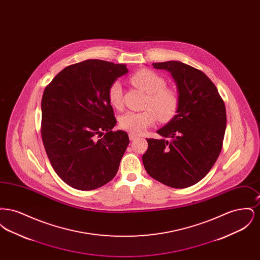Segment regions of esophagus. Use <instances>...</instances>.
<instances>
[{"instance_id": "obj_1", "label": "esophagus", "mask_w": 260, "mask_h": 260, "mask_svg": "<svg viewBox=\"0 0 260 260\" xmlns=\"http://www.w3.org/2000/svg\"><path fill=\"white\" fill-rule=\"evenodd\" d=\"M128 137H129V139L131 140H135L136 139V137H137V136L136 135H135V134H128Z\"/></svg>"}]
</instances>
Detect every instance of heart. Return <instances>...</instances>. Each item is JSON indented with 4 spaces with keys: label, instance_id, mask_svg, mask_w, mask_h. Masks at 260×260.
Here are the masks:
<instances>
[{
    "label": "heart",
    "instance_id": "obj_1",
    "mask_svg": "<svg viewBox=\"0 0 260 260\" xmlns=\"http://www.w3.org/2000/svg\"><path fill=\"white\" fill-rule=\"evenodd\" d=\"M135 87L146 94V108L142 112H126L120 118L119 124L124 131L140 135L153 125L158 119L161 122L171 120L177 111L179 99L177 93L172 89L165 87L166 82L161 76L148 70L141 69L133 75L129 79ZM122 85L120 82H114L108 89V99L113 107H122Z\"/></svg>",
    "mask_w": 260,
    "mask_h": 260
}]
</instances>
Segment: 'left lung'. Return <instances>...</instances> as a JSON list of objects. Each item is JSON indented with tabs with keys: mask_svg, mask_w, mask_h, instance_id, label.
<instances>
[{
	"mask_svg": "<svg viewBox=\"0 0 260 260\" xmlns=\"http://www.w3.org/2000/svg\"><path fill=\"white\" fill-rule=\"evenodd\" d=\"M170 72L176 85V114L147 139L142 156L151 177L173 188H186L203 179L217 160L226 129V109L218 90L198 69L176 60L152 64Z\"/></svg>",
	"mask_w": 260,
	"mask_h": 260,
	"instance_id": "obj_1",
	"label": "left lung"
}]
</instances>
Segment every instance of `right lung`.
<instances>
[{
  "label": "right lung",
  "instance_id": "add662e5",
  "mask_svg": "<svg viewBox=\"0 0 260 260\" xmlns=\"http://www.w3.org/2000/svg\"><path fill=\"white\" fill-rule=\"evenodd\" d=\"M126 65L88 59L64 68L45 88L42 138L50 164L78 190H93L114 178L129 143L117 124L108 89Z\"/></svg>",
  "mask_w": 260,
  "mask_h": 260
}]
</instances>
